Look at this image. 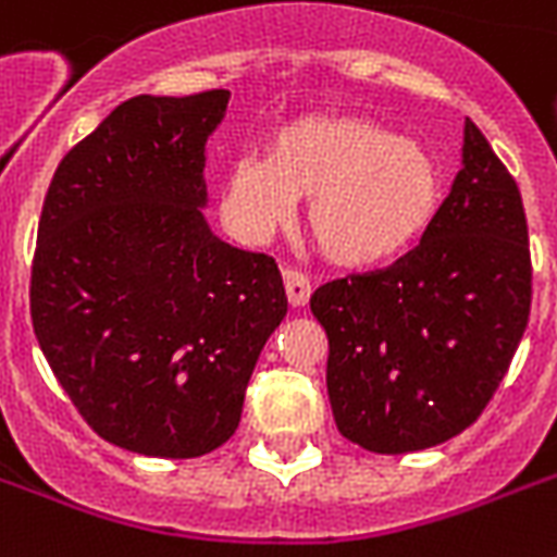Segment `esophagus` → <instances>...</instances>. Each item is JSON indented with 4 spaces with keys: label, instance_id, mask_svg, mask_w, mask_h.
Returning <instances> with one entry per match:
<instances>
[{
    "label": "esophagus",
    "instance_id": "obj_1",
    "mask_svg": "<svg viewBox=\"0 0 557 557\" xmlns=\"http://www.w3.org/2000/svg\"><path fill=\"white\" fill-rule=\"evenodd\" d=\"M283 280H286L288 304H292V306L309 304V295H312V283H309V277H306L304 271L288 269L286 274H283Z\"/></svg>",
    "mask_w": 557,
    "mask_h": 557
}]
</instances>
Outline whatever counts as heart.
<instances>
[{
  "mask_svg": "<svg viewBox=\"0 0 557 557\" xmlns=\"http://www.w3.org/2000/svg\"><path fill=\"white\" fill-rule=\"evenodd\" d=\"M442 178L431 152L361 117L309 115L286 124L265 156L248 152L222 176V216L243 243H265L297 199L323 257L370 269L405 253L436 216Z\"/></svg>",
  "mask_w": 557,
  "mask_h": 557,
  "instance_id": "1",
  "label": "heart"
}]
</instances>
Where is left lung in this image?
<instances>
[{"instance_id":"obj_1","label":"left lung","mask_w":557,"mask_h":557,"mask_svg":"<svg viewBox=\"0 0 557 557\" xmlns=\"http://www.w3.org/2000/svg\"><path fill=\"white\" fill-rule=\"evenodd\" d=\"M466 168L413 251L314 288L338 431L372 454H407L476 422L509 372L532 309L523 199L466 121Z\"/></svg>"}]
</instances>
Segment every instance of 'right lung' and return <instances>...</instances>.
I'll return each mask as SVG.
<instances>
[{"instance_id": "1", "label": "right lung", "mask_w": 557, "mask_h": 557, "mask_svg": "<svg viewBox=\"0 0 557 557\" xmlns=\"http://www.w3.org/2000/svg\"><path fill=\"white\" fill-rule=\"evenodd\" d=\"M225 89L133 98L48 185L30 321L83 422L117 448L190 459L234 436L288 300L274 257L210 234L205 141Z\"/></svg>"}]
</instances>
